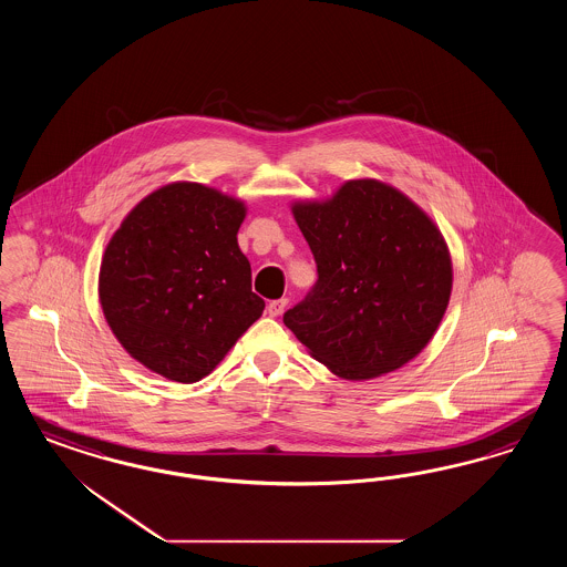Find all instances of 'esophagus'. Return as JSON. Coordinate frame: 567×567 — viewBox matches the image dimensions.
I'll return each instance as SVG.
<instances>
[{
  "label": "esophagus",
  "mask_w": 567,
  "mask_h": 567,
  "mask_svg": "<svg viewBox=\"0 0 567 567\" xmlns=\"http://www.w3.org/2000/svg\"><path fill=\"white\" fill-rule=\"evenodd\" d=\"M287 303H289V299H275V301H270L268 303V313L272 316V318H276V316H280L285 309H287Z\"/></svg>",
  "instance_id": "34e87169"
}]
</instances>
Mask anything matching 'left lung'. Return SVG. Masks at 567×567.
<instances>
[{"label":"left lung","mask_w":567,"mask_h":567,"mask_svg":"<svg viewBox=\"0 0 567 567\" xmlns=\"http://www.w3.org/2000/svg\"><path fill=\"white\" fill-rule=\"evenodd\" d=\"M318 280L282 322L347 380L389 374L441 324L453 270L441 230L403 193L349 181L324 204H295Z\"/></svg>","instance_id":"1"}]
</instances>
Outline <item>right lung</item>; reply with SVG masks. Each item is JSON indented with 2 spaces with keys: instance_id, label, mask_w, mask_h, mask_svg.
<instances>
[{
  "instance_id": "obj_1",
  "label": "right lung",
  "mask_w": 567,
  "mask_h": 567,
  "mask_svg": "<svg viewBox=\"0 0 567 567\" xmlns=\"http://www.w3.org/2000/svg\"><path fill=\"white\" fill-rule=\"evenodd\" d=\"M239 199L172 183L138 204L103 254L100 301L122 347L176 382L207 377L266 308L237 233Z\"/></svg>"
}]
</instances>
